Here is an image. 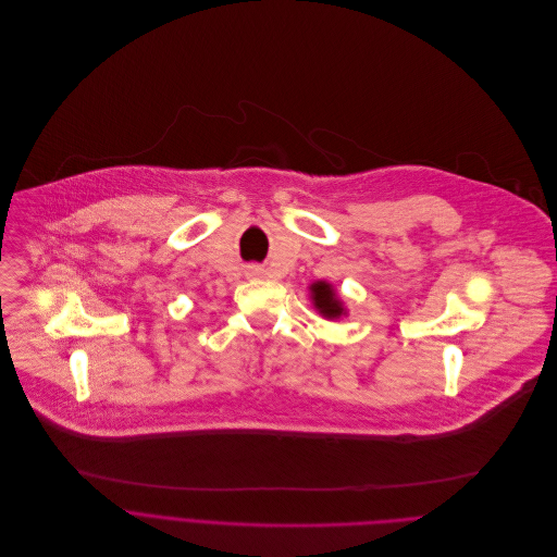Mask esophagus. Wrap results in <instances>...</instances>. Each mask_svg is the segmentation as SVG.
Returning <instances> with one entry per match:
<instances>
[{"instance_id": "1", "label": "esophagus", "mask_w": 557, "mask_h": 557, "mask_svg": "<svg viewBox=\"0 0 557 557\" xmlns=\"http://www.w3.org/2000/svg\"><path fill=\"white\" fill-rule=\"evenodd\" d=\"M248 272H250V274H252V276H257V274H259V270H257V268H250V270H248Z\"/></svg>"}]
</instances>
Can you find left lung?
<instances>
[{
  "mask_svg": "<svg viewBox=\"0 0 557 557\" xmlns=\"http://www.w3.org/2000/svg\"><path fill=\"white\" fill-rule=\"evenodd\" d=\"M309 298H311L313 309L326 320H341L347 315L345 300L341 298L336 287H333L329 281H313L309 285Z\"/></svg>",
  "mask_w": 557,
  "mask_h": 557,
  "instance_id": "left-lung-1",
  "label": "left lung"
}]
</instances>
